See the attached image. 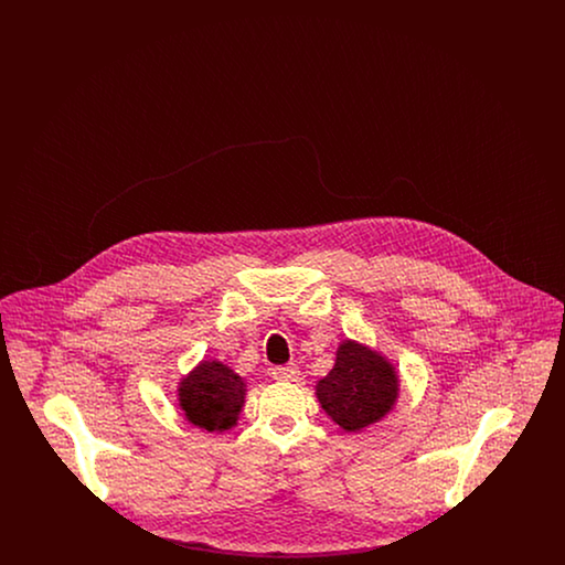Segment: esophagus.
Instances as JSON below:
<instances>
[{"label": "esophagus", "mask_w": 565, "mask_h": 565, "mask_svg": "<svg viewBox=\"0 0 565 565\" xmlns=\"http://www.w3.org/2000/svg\"><path fill=\"white\" fill-rule=\"evenodd\" d=\"M300 376V371L296 364H286V366H277L273 369V379L277 381H296Z\"/></svg>", "instance_id": "obj_1"}]
</instances>
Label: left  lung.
I'll return each instance as SVG.
<instances>
[{
    "mask_svg": "<svg viewBox=\"0 0 565 565\" xmlns=\"http://www.w3.org/2000/svg\"><path fill=\"white\" fill-rule=\"evenodd\" d=\"M326 415L345 431H362L381 422L401 396V375L381 353L358 341H343L334 366L316 383Z\"/></svg>",
    "mask_w": 565,
    "mask_h": 565,
    "instance_id": "8db88e82",
    "label": "left lung"
}]
</instances>
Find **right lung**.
I'll return each instance as SVG.
<instances>
[{
	"instance_id": "obj_1",
	"label": "right lung",
	"mask_w": 565,
	"mask_h": 565,
	"mask_svg": "<svg viewBox=\"0 0 565 565\" xmlns=\"http://www.w3.org/2000/svg\"><path fill=\"white\" fill-rule=\"evenodd\" d=\"M247 383L220 360H201L180 379L178 404L189 424L207 431L231 430L239 422Z\"/></svg>"
}]
</instances>
